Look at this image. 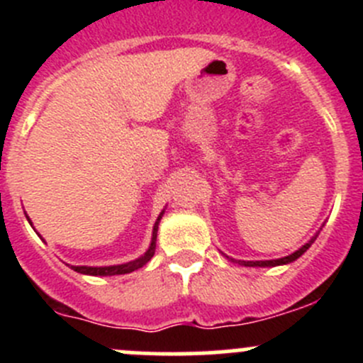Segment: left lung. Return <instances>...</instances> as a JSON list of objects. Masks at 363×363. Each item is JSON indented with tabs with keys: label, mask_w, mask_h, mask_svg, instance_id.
<instances>
[{
	"label": "left lung",
	"mask_w": 363,
	"mask_h": 363,
	"mask_svg": "<svg viewBox=\"0 0 363 363\" xmlns=\"http://www.w3.org/2000/svg\"><path fill=\"white\" fill-rule=\"evenodd\" d=\"M316 237H318V233H316V235L313 237V239L309 240V242L303 244V246L300 247L298 251L291 252V255L284 256V258H277V259H265V262H240V259H239V263H240V265H246V267H277V265H286V263L295 262L296 258H300V256H302L303 252H306L307 250H309L311 244H313L314 240H316ZM226 258H228V256H226ZM228 259H232V262H237V259H233V258H228Z\"/></svg>",
	"instance_id": "8db88e82"
}]
</instances>
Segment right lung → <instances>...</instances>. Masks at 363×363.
<instances>
[{
    "mask_svg": "<svg viewBox=\"0 0 363 363\" xmlns=\"http://www.w3.org/2000/svg\"><path fill=\"white\" fill-rule=\"evenodd\" d=\"M164 212V211H163ZM163 212L158 216V219H156L155 223V228H152V240H151V246H149V250L144 252V255L140 256V258L133 259V262H128V263H121V265H111V267H75L72 265V269L75 270V272L79 274H86V276H121V274H130L133 272V270L140 269V267H144L145 263L149 262V259L155 256V251H156V237H158V225L161 221V216H163ZM28 218V216H26ZM29 221V218H28ZM31 223V221H29ZM33 226V225H31Z\"/></svg>",
    "mask_w": 363,
    "mask_h": 363,
    "instance_id": "obj_1",
    "label": "right lung"
}]
</instances>
